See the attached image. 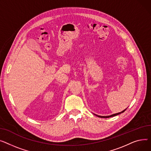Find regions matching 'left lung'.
<instances>
[{
	"mask_svg": "<svg viewBox=\"0 0 151 151\" xmlns=\"http://www.w3.org/2000/svg\"><path fill=\"white\" fill-rule=\"evenodd\" d=\"M126 109H125V110H124L123 111H121V112H119V113H115V114H111V115H110V116H99V115H97V114H96L97 116H98V117H99V118H110V117H113V116H116V115H118V114H121V113H123V112H124L125 111H126Z\"/></svg>",
	"mask_w": 151,
	"mask_h": 151,
	"instance_id": "left-lung-1",
	"label": "left lung"
}]
</instances>
